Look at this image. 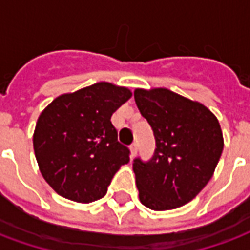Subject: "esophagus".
<instances>
[{
    "instance_id": "1",
    "label": "esophagus",
    "mask_w": 250,
    "mask_h": 250,
    "mask_svg": "<svg viewBox=\"0 0 250 250\" xmlns=\"http://www.w3.org/2000/svg\"><path fill=\"white\" fill-rule=\"evenodd\" d=\"M130 151H131V157H135L136 151H138V145H136V143H132V145H131Z\"/></svg>"
}]
</instances>
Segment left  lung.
Masks as SVG:
<instances>
[{
  "instance_id": "8db88e82",
  "label": "left lung",
  "mask_w": 250,
  "mask_h": 250,
  "mask_svg": "<svg viewBox=\"0 0 250 250\" xmlns=\"http://www.w3.org/2000/svg\"><path fill=\"white\" fill-rule=\"evenodd\" d=\"M134 98L157 145L150 161L132 163L139 199L157 211L177 209L213 177L224 150L220 123L204 104L167 88H136Z\"/></svg>"
}]
</instances>
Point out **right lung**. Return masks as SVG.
Listing matches in <instances>:
<instances>
[{
    "label": "right lung",
    "mask_w": 250,
    "mask_h": 250,
    "mask_svg": "<svg viewBox=\"0 0 250 250\" xmlns=\"http://www.w3.org/2000/svg\"><path fill=\"white\" fill-rule=\"evenodd\" d=\"M132 93L96 83L60 95L36 123L33 148L42 177L57 194L80 204L103 198L115 173L130 162L111 116Z\"/></svg>",
    "instance_id": "obj_1"
}]
</instances>
